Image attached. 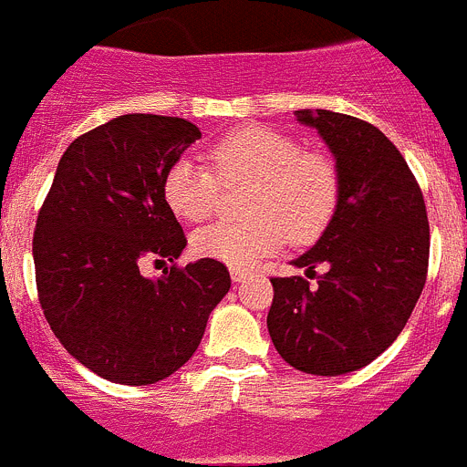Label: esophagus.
<instances>
[{"instance_id": "34e87169", "label": "esophagus", "mask_w": 467, "mask_h": 467, "mask_svg": "<svg viewBox=\"0 0 467 467\" xmlns=\"http://www.w3.org/2000/svg\"><path fill=\"white\" fill-rule=\"evenodd\" d=\"M230 276H233L234 284H239V281H244V279H246V276H249V272H246V270H237V267H233V270H230Z\"/></svg>"}]
</instances>
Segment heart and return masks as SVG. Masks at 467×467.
I'll return each mask as SVG.
<instances>
[{
  "label": "heart",
  "instance_id": "1",
  "mask_svg": "<svg viewBox=\"0 0 467 467\" xmlns=\"http://www.w3.org/2000/svg\"><path fill=\"white\" fill-rule=\"evenodd\" d=\"M212 170L176 161L162 182L170 212L186 223H204L218 207V178L223 186L251 191L244 200L242 223H216L192 237V251L230 267H251L275 254L291 234L312 242L333 221L339 202L335 162L317 150H302L293 137L265 125L228 132L207 150Z\"/></svg>",
  "mask_w": 467,
  "mask_h": 467
}]
</instances>
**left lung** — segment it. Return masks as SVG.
<instances>
[{
    "mask_svg": "<svg viewBox=\"0 0 467 467\" xmlns=\"http://www.w3.org/2000/svg\"><path fill=\"white\" fill-rule=\"evenodd\" d=\"M296 116L335 155L339 202L318 242L293 260L326 272L317 285L275 276L267 330L288 365L337 377L372 363L402 333L426 284L431 230L421 188L381 130L326 109Z\"/></svg>",
    "mask_w": 467,
    "mask_h": 467,
    "instance_id": "1",
    "label": "left lung"
}]
</instances>
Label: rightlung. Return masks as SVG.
I'll return each mask as SVG.
<instances>
[{"instance_id": "1", "label": "right lung", "mask_w": 467, "mask_h": 467, "mask_svg": "<svg viewBox=\"0 0 467 467\" xmlns=\"http://www.w3.org/2000/svg\"><path fill=\"white\" fill-rule=\"evenodd\" d=\"M202 132L186 119L125 113L69 144L36 218V291L50 330L102 379L146 386L188 363L230 291L223 263L171 265L186 234L162 197L165 174Z\"/></svg>"}]
</instances>
